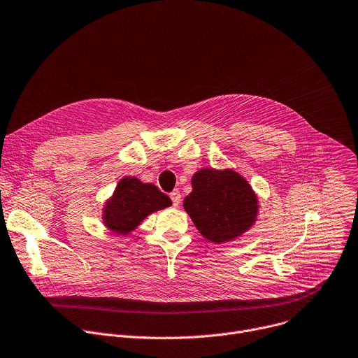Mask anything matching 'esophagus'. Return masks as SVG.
<instances>
[{"label":"esophagus","instance_id":"34e87169","mask_svg":"<svg viewBox=\"0 0 358 358\" xmlns=\"http://www.w3.org/2000/svg\"><path fill=\"white\" fill-rule=\"evenodd\" d=\"M170 198H171V201H173V205H174V206H178V205H180L181 195H180V191H178V189H174V191L170 194Z\"/></svg>","mask_w":358,"mask_h":358}]
</instances>
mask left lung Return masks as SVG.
<instances>
[{
  "label": "left lung",
  "mask_w": 358,
  "mask_h": 358,
  "mask_svg": "<svg viewBox=\"0 0 358 358\" xmlns=\"http://www.w3.org/2000/svg\"><path fill=\"white\" fill-rule=\"evenodd\" d=\"M184 209L205 239L226 243L245 233L257 217V196L233 170L202 169L194 174Z\"/></svg>",
  "instance_id": "left-lung-1"
}]
</instances>
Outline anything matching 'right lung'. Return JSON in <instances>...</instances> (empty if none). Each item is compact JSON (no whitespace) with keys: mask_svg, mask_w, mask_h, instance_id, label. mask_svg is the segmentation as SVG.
Masks as SVG:
<instances>
[{"mask_svg":"<svg viewBox=\"0 0 358 358\" xmlns=\"http://www.w3.org/2000/svg\"><path fill=\"white\" fill-rule=\"evenodd\" d=\"M171 205V199L156 185L145 184L135 177L117 182L112 198L103 208L105 226L117 234H128L152 212Z\"/></svg>","mask_w":358,"mask_h":358,"instance_id":"add662e5","label":"right lung"}]
</instances>
